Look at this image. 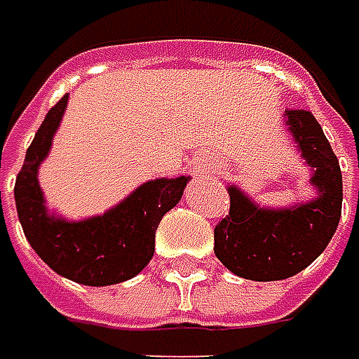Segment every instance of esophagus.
<instances>
[{"mask_svg": "<svg viewBox=\"0 0 359 359\" xmlns=\"http://www.w3.org/2000/svg\"><path fill=\"white\" fill-rule=\"evenodd\" d=\"M206 173V171H214V163H210V161H204L202 165H200V170H198V173Z\"/></svg>", "mask_w": 359, "mask_h": 359, "instance_id": "esophagus-1", "label": "esophagus"}]
</instances>
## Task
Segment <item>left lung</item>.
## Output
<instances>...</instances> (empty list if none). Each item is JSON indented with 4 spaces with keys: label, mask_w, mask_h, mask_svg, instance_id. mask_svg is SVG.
<instances>
[{
    "label": "left lung",
    "mask_w": 359,
    "mask_h": 359,
    "mask_svg": "<svg viewBox=\"0 0 359 359\" xmlns=\"http://www.w3.org/2000/svg\"><path fill=\"white\" fill-rule=\"evenodd\" d=\"M285 125L311 170L315 198L264 208L238 186H228L230 212L214 228V252L230 273L248 280H283L307 269L341 218V170L321 125L305 109L287 111Z\"/></svg>",
    "instance_id": "left-lung-1"
}]
</instances>
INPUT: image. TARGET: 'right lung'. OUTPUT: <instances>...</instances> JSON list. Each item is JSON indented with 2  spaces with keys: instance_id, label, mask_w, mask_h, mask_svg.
Segmentation results:
<instances>
[{
  "instance_id": "right-lung-1",
  "label": "right lung",
  "mask_w": 359,
  "mask_h": 359,
  "mask_svg": "<svg viewBox=\"0 0 359 359\" xmlns=\"http://www.w3.org/2000/svg\"><path fill=\"white\" fill-rule=\"evenodd\" d=\"M68 95L42 121L15 177V208L27 242L60 277L88 287H107L139 275L155 250V230L188 186V175L149 180L100 216L68 220L48 212L38 182L54 135L62 123Z\"/></svg>"
}]
</instances>
